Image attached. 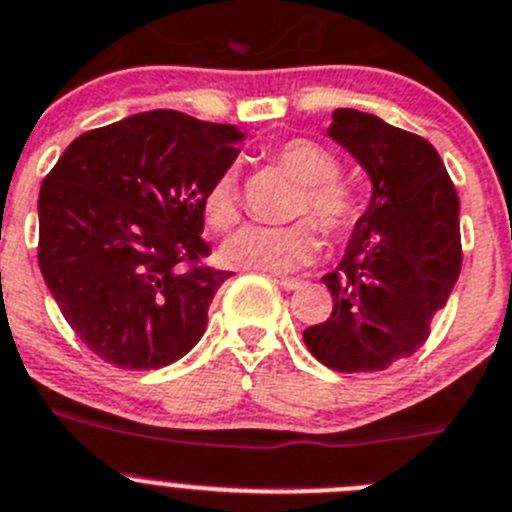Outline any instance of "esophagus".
<instances>
[{"mask_svg": "<svg viewBox=\"0 0 512 512\" xmlns=\"http://www.w3.org/2000/svg\"><path fill=\"white\" fill-rule=\"evenodd\" d=\"M276 284H279L281 289H286V291H294V289H299V286L304 284V281H301V279H291V276H276Z\"/></svg>", "mask_w": 512, "mask_h": 512, "instance_id": "1", "label": "esophagus"}]
</instances>
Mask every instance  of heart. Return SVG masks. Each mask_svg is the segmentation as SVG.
I'll return each instance as SVG.
<instances>
[{"label":"heart","instance_id":"b5f03b06","mask_svg":"<svg viewBox=\"0 0 512 512\" xmlns=\"http://www.w3.org/2000/svg\"><path fill=\"white\" fill-rule=\"evenodd\" d=\"M274 163L301 183L296 216H309L326 238L339 241L354 233L364 213V203L354 188L342 183V165L314 140L296 138L274 150ZM208 226L226 231L238 221V193L233 170H223L203 198ZM309 221L291 226H243L221 246L226 266L264 274H286L314 259L319 238Z\"/></svg>","mask_w":512,"mask_h":512}]
</instances>
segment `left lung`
<instances>
[{
	"instance_id": "left-lung-1",
	"label": "left lung",
	"mask_w": 512,
	"mask_h": 512,
	"mask_svg": "<svg viewBox=\"0 0 512 512\" xmlns=\"http://www.w3.org/2000/svg\"><path fill=\"white\" fill-rule=\"evenodd\" d=\"M329 138L372 178V201L324 284L329 319L309 326V352L334 372H382L427 342L460 276V201L425 138L339 107Z\"/></svg>"
}]
</instances>
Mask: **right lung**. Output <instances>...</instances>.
<instances>
[{
    "label": "right lung",
    "mask_w": 512,
    "mask_h": 512,
    "mask_svg": "<svg viewBox=\"0 0 512 512\" xmlns=\"http://www.w3.org/2000/svg\"><path fill=\"white\" fill-rule=\"evenodd\" d=\"M243 133L150 110L82 133L40 188L37 261L80 342L118 369L186 357L231 271L203 264V198Z\"/></svg>",
    "instance_id": "1"
}]
</instances>
